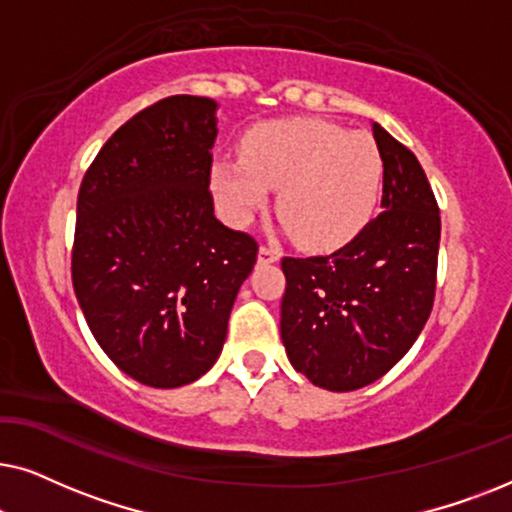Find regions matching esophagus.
Wrapping results in <instances>:
<instances>
[{"mask_svg": "<svg viewBox=\"0 0 512 512\" xmlns=\"http://www.w3.org/2000/svg\"><path fill=\"white\" fill-rule=\"evenodd\" d=\"M279 251L268 247V244H261V249H258V261L261 263H277L279 261Z\"/></svg>", "mask_w": 512, "mask_h": 512, "instance_id": "1", "label": "esophagus"}]
</instances>
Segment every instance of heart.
<instances>
[{
	"label": "heart",
	"mask_w": 512,
	"mask_h": 512,
	"mask_svg": "<svg viewBox=\"0 0 512 512\" xmlns=\"http://www.w3.org/2000/svg\"><path fill=\"white\" fill-rule=\"evenodd\" d=\"M382 153L368 132L321 118H289L251 130L242 160L212 165V191L230 226H247L277 188V216L293 240L335 249L356 237L382 191Z\"/></svg>",
	"instance_id": "heart-1"
}]
</instances>
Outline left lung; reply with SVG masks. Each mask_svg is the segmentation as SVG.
<instances>
[{
    "instance_id": "1",
    "label": "left lung",
    "mask_w": 512,
    "mask_h": 512,
    "mask_svg": "<svg viewBox=\"0 0 512 512\" xmlns=\"http://www.w3.org/2000/svg\"><path fill=\"white\" fill-rule=\"evenodd\" d=\"M382 214L331 256L282 261V342L291 366L328 391L389 373L422 333L436 296L440 214L408 146L373 123Z\"/></svg>"
}]
</instances>
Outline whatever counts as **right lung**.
<instances>
[{
  "mask_svg": "<svg viewBox=\"0 0 512 512\" xmlns=\"http://www.w3.org/2000/svg\"><path fill=\"white\" fill-rule=\"evenodd\" d=\"M216 104L165 97L107 139L76 200L72 282L90 333L132 380L191 384L219 359L258 244L214 216Z\"/></svg>",
  "mask_w": 512,
  "mask_h": 512,
  "instance_id": "right-lung-1",
  "label": "right lung"
}]
</instances>
